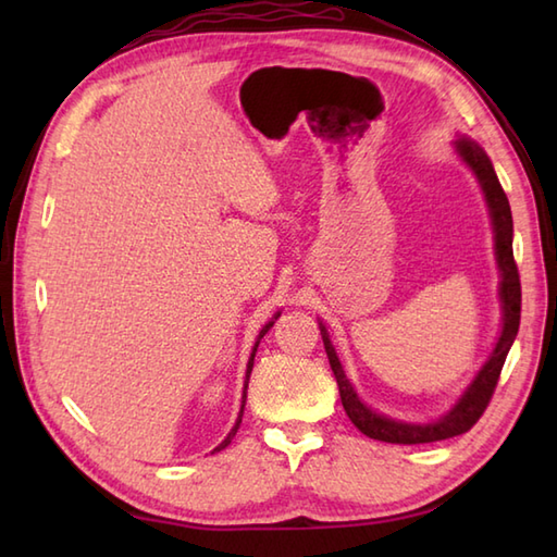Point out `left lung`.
<instances>
[{"label":"left lung","mask_w":557,"mask_h":557,"mask_svg":"<svg viewBox=\"0 0 557 557\" xmlns=\"http://www.w3.org/2000/svg\"><path fill=\"white\" fill-rule=\"evenodd\" d=\"M455 148L459 158L467 162V168L476 174L481 184V191L486 196L491 222H493V234H495V260H498L500 270V304H503V330L500 337L495 342V349L491 351L488 361L483 363V369L476 373L474 383H471L465 395L457 399V405L449 409L445 417H441L433 423H405L387 419L383 413H375L371 407H366L359 399L357 389L351 387L347 381L345 371H342V363L335 354L333 342L327 337V330L321 323V335L323 345L330 359V369H333L337 385H339V399L342 407H345L347 417L357 429L373 437V441L383 443H397V445H419V443H437L447 441V437H455L467 433L471 425H474L481 413L486 411L488 401L495 393V385H498V377L503 371V363L507 359V351H510L512 342L519 330V311H522V287H519V272L512 256V210L510 200H507L503 186L498 182V174H495L493 164L476 140L471 138H457Z\"/></svg>","instance_id":"8db88e82"}]
</instances>
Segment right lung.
<instances>
[{"instance_id":"1","label":"right lung","mask_w":557,"mask_h":557,"mask_svg":"<svg viewBox=\"0 0 557 557\" xmlns=\"http://www.w3.org/2000/svg\"><path fill=\"white\" fill-rule=\"evenodd\" d=\"M280 315V313H277ZM277 315H275V321H277ZM275 321H270L263 330H260V335H258V342H260V337H263L265 333H268V330L272 327V323H275ZM258 342H256V345H253V351H251V359H248V363H246V383H244V395H242V411H239V417H236V423H234V429L230 431V435L227 437H224V441L215 447V449H212V453H220V449H224V447H227L230 443H232V437H234V433L236 431H239V423H242V417H244V405H246V387H248V375H251V371H253V357H256V349H258Z\"/></svg>"}]
</instances>
